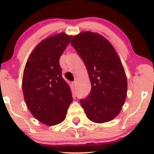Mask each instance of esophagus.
Segmentation results:
<instances>
[{"instance_id": "34e87169", "label": "esophagus", "mask_w": 154, "mask_h": 154, "mask_svg": "<svg viewBox=\"0 0 154 154\" xmlns=\"http://www.w3.org/2000/svg\"><path fill=\"white\" fill-rule=\"evenodd\" d=\"M76 85H77V82H76V81H74V82H72V89H75V88H76Z\"/></svg>"}]
</instances>
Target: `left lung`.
Masks as SVG:
<instances>
[{
  "label": "left lung",
  "instance_id": "8db88e82",
  "mask_svg": "<svg viewBox=\"0 0 154 154\" xmlns=\"http://www.w3.org/2000/svg\"><path fill=\"white\" fill-rule=\"evenodd\" d=\"M85 65L91 91L80 100L86 116L95 123L111 121L119 114L127 97L126 74L110 42L98 33L82 32L71 40Z\"/></svg>",
  "mask_w": 154,
  "mask_h": 154
}]
</instances>
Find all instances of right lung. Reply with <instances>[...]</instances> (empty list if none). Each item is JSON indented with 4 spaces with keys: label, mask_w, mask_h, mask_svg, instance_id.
<instances>
[{
    "label": "right lung",
    "mask_w": 154,
    "mask_h": 154,
    "mask_svg": "<svg viewBox=\"0 0 154 154\" xmlns=\"http://www.w3.org/2000/svg\"><path fill=\"white\" fill-rule=\"evenodd\" d=\"M71 38L61 32L42 40L24 67L22 91L26 106L35 119L48 126L65 119L73 100L59 64L60 56Z\"/></svg>",
    "instance_id": "obj_1"
}]
</instances>
